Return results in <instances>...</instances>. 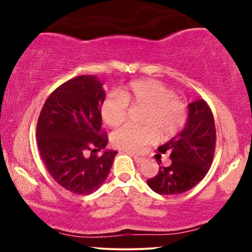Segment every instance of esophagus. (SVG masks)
<instances>
[{"mask_svg": "<svg viewBox=\"0 0 252 252\" xmlns=\"http://www.w3.org/2000/svg\"><path fill=\"white\" fill-rule=\"evenodd\" d=\"M130 156H133V158H134V160H135V163H137V164H141V163H143V160H144V158L143 157H141V156H137V155H130Z\"/></svg>", "mask_w": 252, "mask_h": 252, "instance_id": "34e87169", "label": "esophagus"}]
</instances>
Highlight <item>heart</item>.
Instances as JSON below:
<instances>
[{
    "mask_svg": "<svg viewBox=\"0 0 252 252\" xmlns=\"http://www.w3.org/2000/svg\"><path fill=\"white\" fill-rule=\"evenodd\" d=\"M128 105L144 106L140 123L144 126L126 125L111 135L113 147L125 151H140L158 137L170 140L184 129L188 109L184 101L175 97L174 91L155 79H142L108 97L102 103L101 116L106 125L116 127L125 122Z\"/></svg>",
    "mask_w": 252,
    "mask_h": 252,
    "instance_id": "obj_1",
    "label": "heart"
}]
</instances>
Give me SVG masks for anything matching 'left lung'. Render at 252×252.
<instances>
[{"label": "left lung", "mask_w": 252, "mask_h": 252, "mask_svg": "<svg viewBox=\"0 0 252 252\" xmlns=\"http://www.w3.org/2000/svg\"><path fill=\"white\" fill-rule=\"evenodd\" d=\"M188 108V122L184 130L158 148L159 153L170 155L172 161L168 166H163L159 158L157 175L147 180L157 194L177 195L187 191L211 167L217 140L212 111L204 99L190 103Z\"/></svg>", "instance_id": "obj_1"}]
</instances>
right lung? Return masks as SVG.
I'll use <instances>...</instances> for the list:
<instances>
[{
  "mask_svg": "<svg viewBox=\"0 0 252 252\" xmlns=\"http://www.w3.org/2000/svg\"><path fill=\"white\" fill-rule=\"evenodd\" d=\"M105 93L93 75L72 78L46 99L36 125L39 153L51 178L68 191L89 195L108 178L117 151L105 150L101 129Z\"/></svg>",
  "mask_w": 252,
  "mask_h": 252,
  "instance_id": "add662e5",
  "label": "right lung"
}]
</instances>
